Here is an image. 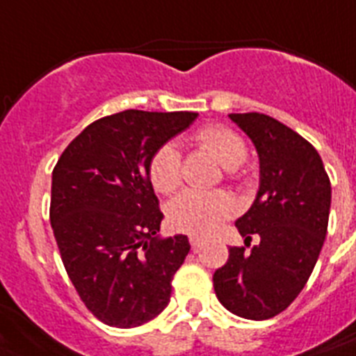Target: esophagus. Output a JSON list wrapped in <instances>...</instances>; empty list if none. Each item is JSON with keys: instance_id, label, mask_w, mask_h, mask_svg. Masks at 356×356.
<instances>
[{"instance_id": "esophagus-1", "label": "esophagus", "mask_w": 356, "mask_h": 356, "mask_svg": "<svg viewBox=\"0 0 356 356\" xmlns=\"http://www.w3.org/2000/svg\"><path fill=\"white\" fill-rule=\"evenodd\" d=\"M190 246H192V250H199L202 246V238L190 237Z\"/></svg>"}]
</instances>
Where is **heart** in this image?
Returning <instances> with one entry per match:
<instances>
[{"mask_svg": "<svg viewBox=\"0 0 356 356\" xmlns=\"http://www.w3.org/2000/svg\"><path fill=\"white\" fill-rule=\"evenodd\" d=\"M195 141L210 150L228 168L232 177L237 175V166L246 159L248 146L235 130L222 124H208L197 130ZM148 177L159 193H172L183 179V159L173 143H164L154 152L148 163ZM237 210L234 197L220 190H184L173 197L166 208L170 228L181 234L210 235L220 222L229 219Z\"/></svg>", "mask_w": 356, "mask_h": 356, "instance_id": "obj_1", "label": "heart"}]
</instances>
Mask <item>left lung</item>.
<instances>
[{
	"label": "left lung",
	"mask_w": 356,
	"mask_h": 356,
	"mask_svg": "<svg viewBox=\"0 0 356 356\" xmlns=\"http://www.w3.org/2000/svg\"><path fill=\"white\" fill-rule=\"evenodd\" d=\"M252 139L261 161V186L237 219L238 234L261 243L246 253L229 248L213 273L215 295L228 312L266 321L284 312L306 286L327 234L331 183L321 155L302 136L259 112L229 113Z\"/></svg>",
	"instance_id": "1"
}]
</instances>
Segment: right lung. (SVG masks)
<instances>
[{
    "label": "right lung",
    "instance_id": "right-lung-1",
    "mask_svg": "<svg viewBox=\"0 0 356 356\" xmlns=\"http://www.w3.org/2000/svg\"><path fill=\"white\" fill-rule=\"evenodd\" d=\"M195 112L124 110L101 118L65 148L52 172L50 224L68 279L88 312L137 327L168 306L186 235L159 238L163 211L148 163Z\"/></svg>",
    "mask_w": 356,
    "mask_h": 356
}]
</instances>
